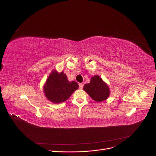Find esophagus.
I'll use <instances>...</instances> for the list:
<instances>
[{"label":"esophagus","instance_id":"1","mask_svg":"<svg viewBox=\"0 0 156 156\" xmlns=\"http://www.w3.org/2000/svg\"><path fill=\"white\" fill-rule=\"evenodd\" d=\"M83 83H79V87L80 89H82L83 87Z\"/></svg>","mask_w":156,"mask_h":156}]
</instances>
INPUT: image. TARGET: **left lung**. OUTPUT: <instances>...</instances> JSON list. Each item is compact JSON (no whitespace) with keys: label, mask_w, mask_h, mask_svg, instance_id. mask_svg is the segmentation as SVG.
Masks as SVG:
<instances>
[{"label":"left lung","mask_w":156,"mask_h":156,"mask_svg":"<svg viewBox=\"0 0 156 156\" xmlns=\"http://www.w3.org/2000/svg\"><path fill=\"white\" fill-rule=\"evenodd\" d=\"M83 90L94 101L102 102L110 96L108 86L99 75L91 77L90 83L84 84Z\"/></svg>","instance_id":"obj_1"}]
</instances>
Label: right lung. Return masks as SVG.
Masks as SVG:
<instances>
[{
    "mask_svg": "<svg viewBox=\"0 0 156 156\" xmlns=\"http://www.w3.org/2000/svg\"><path fill=\"white\" fill-rule=\"evenodd\" d=\"M78 87L76 81L68 80L63 71L58 73L54 69L44 84L43 91L49 101L54 104H59L67 100Z\"/></svg>",
    "mask_w": 156,
    "mask_h": 156,
    "instance_id": "1",
    "label": "right lung"
}]
</instances>
